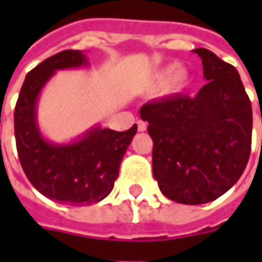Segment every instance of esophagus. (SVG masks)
I'll return each instance as SVG.
<instances>
[{"label": "esophagus", "instance_id": "obj_1", "mask_svg": "<svg viewBox=\"0 0 262 262\" xmlns=\"http://www.w3.org/2000/svg\"><path fill=\"white\" fill-rule=\"evenodd\" d=\"M137 126H138V131H146L147 129V124L144 121H138V122H137Z\"/></svg>", "mask_w": 262, "mask_h": 262}]
</instances>
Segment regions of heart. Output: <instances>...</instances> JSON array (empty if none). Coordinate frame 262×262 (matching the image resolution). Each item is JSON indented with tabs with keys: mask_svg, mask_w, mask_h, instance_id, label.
I'll return each instance as SVG.
<instances>
[{
	"mask_svg": "<svg viewBox=\"0 0 262 262\" xmlns=\"http://www.w3.org/2000/svg\"><path fill=\"white\" fill-rule=\"evenodd\" d=\"M189 83V73L185 67H167L160 70L153 77V86L159 87L165 84L166 93H179Z\"/></svg>",
	"mask_w": 262,
	"mask_h": 262,
	"instance_id": "1",
	"label": "heart"
}]
</instances>
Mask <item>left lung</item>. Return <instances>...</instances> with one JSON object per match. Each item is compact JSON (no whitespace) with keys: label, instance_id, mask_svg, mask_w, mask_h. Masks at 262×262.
<instances>
[{"label":"left lung","instance_id":"1","mask_svg":"<svg viewBox=\"0 0 262 262\" xmlns=\"http://www.w3.org/2000/svg\"><path fill=\"white\" fill-rule=\"evenodd\" d=\"M206 86L194 97L147 102L140 115L153 140V176L181 204L214 201L237 182L251 153L252 107L236 68L206 48L194 49Z\"/></svg>","mask_w":262,"mask_h":262}]
</instances>
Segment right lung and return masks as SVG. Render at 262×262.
Here are the masks:
<instances>
[{
    "mask_svg": "<svg viewBox=\"0 0 262 262\" xmlns=\"http://www.w3.org/2000/svg\"><path fill=\"white\" fill-rule=\"evenodd\" d=\"M87 64L81 51L68 49L49 56L26 76L14 111L15 146L27 179L40 194L70 206H89L111 194L121 160L137 133V125L122 133L97 125L66 144L42 136L36 118L42 89L58 70Z\"/></svg>",
    "mask_w": 262,
    "mask_h": 262,
    "instance_id": "1",
    "label": "right lung"
}]
</instances>
